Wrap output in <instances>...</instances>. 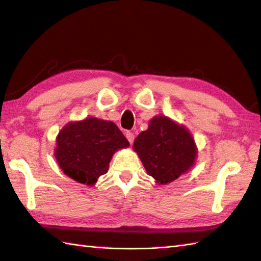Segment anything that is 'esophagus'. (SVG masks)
Here are the masks:
<instances>
[{"label": "esophagus", "instance_id": "obj_1", "mask_svg": "<svg viewBox=\"0 0 261 261\" xmlns=\"http://www.w3.org/2000/svg\"><path fill=\"white\" fill-rule=\"evenodd\" d=\"M125 137H126V139H127V141H129L130 143H132L134 142V140H135V135L132 134V132H130V131H127V132H125Z\"/></svg>", "mask_w": 261, "mask_h": 261}]
</instances>
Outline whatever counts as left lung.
<instances>
[{
	"mask_svg": "<svg viewBox=\"0 0 261 261\" xmlns=\"http://www.w3.org/2000/svg\"><path fill=\"white\" fill-rule=\"evenodd\" d=\"M134 150L148 175L162 185L174 181L190 170L197 156L190 131L165 115L150 120L148 129L136 138Z\"/></svg>",
	"mask_w": 261,
	"mask_h": 261,
	"instance_id": "1",
	"label": "left lung"
}]
</instances>
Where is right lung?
I'll return each instance as SVG.
<instances>
[{
  "label": "right lung",
  "mask_w": 261,
  "mask_h": 261,
  "mask_svg": "<svg viewBox=\"0 0 261 261\" xmlns=\"http://www.w3.org/2000/svg\"><path fill=\"white\" fill-rule=\"evenodd\" d=\"M56 142L55 157L60 169L74 180L91 186L108 173L114 152L130 146L112 121L93 116L69 122L60 130Z\"/></svg>",
  "instance_id": "right-lung-1"
}]
</instances>
